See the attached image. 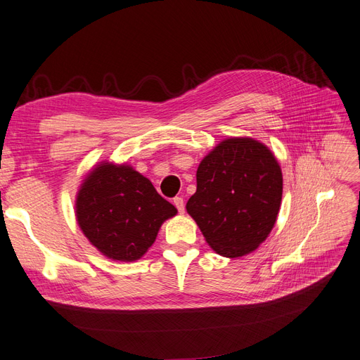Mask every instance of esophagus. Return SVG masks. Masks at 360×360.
Wrapping results in <instances>:
<instances>
[{
    "label": "esophagus",
    "instance_id": "34e87169",
    "mask_svg": "<svg viewBox=\"0 0 360 360\" xmlns=\"http://www.w3.org/2000/svg\"><path fill=\"white\" fill-rule=\"evenodd\" d=\"M172 204L176 205V208L179 210V212H180V214H183V212H184V200H183V198H181V196H176L174 199H172Z\"/></svg>",
    "mask_w": 360,
    "mask_h": 360
}]
</instances>
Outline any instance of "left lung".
<instances>
[{"label": "left lung", "mask_w": 360, "mask_h": 360, "mask_svg": "<svg viewBox=\"0 0 360 360\" xmlns=\"http://www.w3.org/2000/svg\"><path fill=\"white\" fill-rule=\"evenodd\" d=\"M282 169L264 143L251 137L220 141L196 171V192L186 204L208 245L223 257L255 251L276 223Z\"/></svg>", "instance_id": "8db88e82"}]
</instances>
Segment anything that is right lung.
Returning <instances> with one entry per match:
<instances>
[{
  "label": "right lung",
  "mask_w": 360,
  "mask_h": 360,
  "mask_svg": "<svg viewBox=\"0 0 360 360\" xmlns=\"http://www.w3.org/2000/svg\"><path fill=\"white\" fill-rule=\"evenodd\" d=\"M176 207L131 165L103 161L82 180L75 215L84 236L113 262H136L153 245Z\"/></svg>",
  "instance_id": "1"
}]
</instances>
